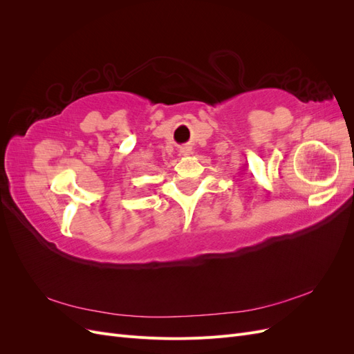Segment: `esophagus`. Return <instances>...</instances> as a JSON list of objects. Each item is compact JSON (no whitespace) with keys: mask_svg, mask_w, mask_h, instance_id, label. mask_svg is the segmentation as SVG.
<instances>
[{"mask_svg":"<svg viewBox=\"0 0 354 354\" xmlns=\"http://www.w3.org/2000/svg\"><path fill=\"white\" fill-rule=\"evenodd\" d=\"M190 152H192V149L189 147V146H183L180 149V153L183 155V156H187V155H190Z\"/></svg>","mask_w":354,"mask_h":354,"instance_id":"esophagus-1","label":"esophagus"}]
</instances>
